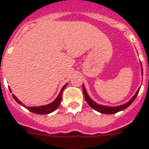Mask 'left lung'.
<instances>
[{"instance_id": "8db88e82", "label": "left lung", "mask_w": 149, "mask_h": 149, "mask_svg": "<svg viewBox=\"0 0 149 149\" xmlns=\"http://www.w3.org/2000/svg\"><path fill=\"white\" fill-rule=\"evenodd\" d=\"M142 74H143V68H142ZM139 89H140V88L138 89V90L136 91V94L133 96V98H131L128 102L125 104H122V105H120V106H117V107H109V106H102V105H99L98 104H96L95 101H93V100L89 98V96L88 95L87 93H86V89H85L84 86L83 85V91H84V97H85V99H86L88 104H89V106L93 109V110L99 112V113H104V114H113V113H118V112L119 111H122V110H125V109H126L127 107H128L133 103V101L135 100V98H136V96H137L138 93H139Z\"/></svg>"}]
</instances>
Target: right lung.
Returning <instances> with one entry per match:
<instances>
[{"mask_svg":"<svg viewBox=\"0 0 149 149\" xmlns=\"http://www.w3.org/2000/svg\"><path fill=\"white\" fill-rule=\"evenodd\" d=\"M66 86H67V84H65V85L63 86V88H62L61 90H60V94L58 95V96L56 97V98L53 101V102H51V103L49 104L44 105V106L32 107H27L24 104H22V102H21V101H19L16 97H15V95L13 94V97L18 104H22V106L26 107L27 110H30V111L32 112V113H33L40 114V115H43V114H48L52 113L53 111H54V110H56L59 106H60V103H61V100H62V93H63V91L64 90V89H65ZM9 89H10V88H9ZM10 91L11 92V89H10Z\"/></svg>","mask_w":149,"mask_h":149,"instance_id":"obj_1","label":"right lung"}]
</instances>
